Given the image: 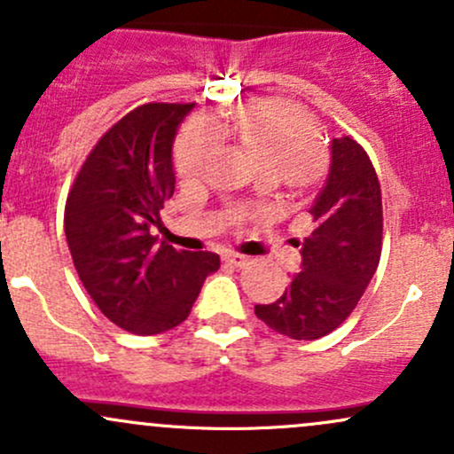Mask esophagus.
I'll list each match as a JSON object with an SVG mask.
<instances>
[{"label": "esophagus", "mask_w": 454, "mask_h": 454, "mask_svg": "<svg viewBox=\"0 0 454 454\" xmlns=\"http://www.w3.org/2000/svg\"><path fill=\"white\" fill-rule=\"evenodd\" d=\"M223 259H226L228 263L235 265V267H246L247 265V256L237 254V252H228V254H223Z\"/></svg>", "instance_id": "esophagus-1"}]
</instances>
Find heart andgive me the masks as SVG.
Returning <instances> with one entry per match:
<instances>
[{"mask_svg": "<svg viewBox=\"0 0 454 454\" xmlns=\"http://www.w3.org/2000/svg\"><path fill=\"white\" fill-rule=\"evenodd\" d=\"M222 128L235 132L267 171H309L319 160L315 121L302 108L285 99H263L241 106ZM219 143L222 132L213 121L198 119L191 123L176 150L180 178L187 183L202 178Z\"/></svg>", "mask_w": 454, "mask_h": 454, "instance_id": "obj_1", "label": "heart"}]
</instances>
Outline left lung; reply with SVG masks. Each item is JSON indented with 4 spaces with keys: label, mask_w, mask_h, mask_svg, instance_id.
Instances as JSON below:
<instances>
[{
    "label": "left lung",
    "mask_w": 454,
    "mask_h": 454,
    "mask_svg": "<svg viewBox=\"0 0 454 454\" xmlns=\"http://www.w3.org/2000/svg\"><path fill=\"white\" fill-rule=\"evenodd\" d=\"M326 187L311 207L302 271L271 304L254 313L271 331L311 341L341 326L355 311L383 250V200L374 165L352 137L333 139Z\"/></svg>",
    "instance_id": "obj_1"
}]
</instances>
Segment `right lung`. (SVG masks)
<instances>
[{
    "label": "right lung",
    "mask_w": 454,
    "mask_h": 454,
    "mask_svg": "<svg viewBox=\"0 0 454 454\" xmlns=\"http://www.w3.org/2000/svg\"><path fill=\"white\" fill-rule=\"evenodd\" d=\"M195 104L152 102L95 143L65 204V235L84 289L123 331L159 335L189 317L215 252L176 250L150 235L174 195L171 143Z\"/></svg>",
    "instance_id": "obj_1"
}]
</instances>
